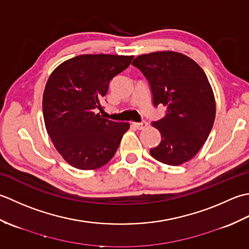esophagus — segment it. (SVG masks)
<instances>
[{
    "mask_svg": "<svg viewBox=\"0 0 249 249\" xmlns=\"http://www.w3.org/2000/svg\"><path fill=\"white\" fill-rule=\"evenodd\" d=\"M134 128H136L138 130H143L145 129L147 125H148V123L147 121H142V123H133Z\"/></svg>",
    "mask_w": 249,
    "mask_h": 249,
    "instance_id": "obj_1",
    "label": "esophagus"
}]
</instances>
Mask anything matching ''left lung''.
Wrapping results in <instances>:
<instances>
[{"label":"left lung","mask_w":249,"mask_h":249,"mask_svg":"<svg viewBox=\"0 0 249 249\" xmlns=\"http://www.w3.org/2000/svg\"><path fill=\"white\" fill-rule=\"evenodd\" d=\"M132 65L148 80L154 105L166 107L164 117L151 123L161 142L150 155L169 165L189 161L209 138L215 120V98L204 71L175 52L142 54Z\"/></svg>","instance_id":"8db88e82"}]
</instances>
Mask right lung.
I'll use <instances>...</instances> for the list:
<instances>
[{
  "instance_id": "add662e5",
  "label": "right lung",
  "mask_w": 249,
  "mask_h": 249,
  "mask_svg": "<svg viewBox=\"0 0 249 249\" xmlns=\"http://www.w3.org/2000/svg\"><path fill=\"white\" fill-rule=\"evenodd\" d=\"M133 55L82 54L64 61L47 80L43 95L45 125L58 153L79 170L103 166L117 151L128 123L105 119L98 109L110 80Z\"/></svg>"
}]
</instances>
